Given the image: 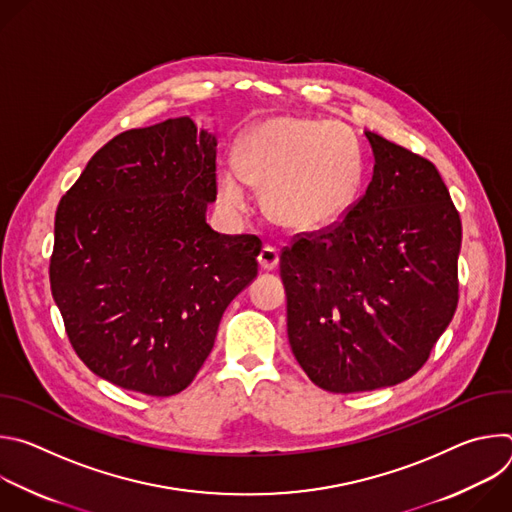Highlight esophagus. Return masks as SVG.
I'll use <instances>...</instances> for the list:
<instances>
[{
    "mask_svg": "<svg viewBox=\"0 0 512 512\" xmlns=\"http://www.w3.org/2000/svg\"><path fill=\"white\" fill-rule=\"evenodd\" d=\"M257 261H259L261 269L273 271V269L277 267V263H279V253H277V249H273V247H263L261 253H259V257H257Z\"/></svg>",
    "mask_w": 512,
    "mask_h": 512,
    "instance_id": "1",
    "label": "esophagus"
}]
</instances>
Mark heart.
Here are the masks:
<instances>
[{"label": "heart", "instance_id": "1", "mask_svg": "<svg viewBox=\"0 0 512 512\" xmlns=\"http://www.w3.org/2000/svg\"><path fill=\"white\" fill-rule=\"evenodd\" d=\"M362 180L354 135L340 123L308 117H273L251 127L239 148V166L216 174L218 200L231 214L249 208L247 184L265 190L275 223L324 229L352 206Z\"/></svg>", "mask_w": 512, "mask_h": 512}]
</instances>
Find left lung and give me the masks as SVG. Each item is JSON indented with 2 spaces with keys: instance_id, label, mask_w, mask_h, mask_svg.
Here are the masks:
<instances>
[{
  "instance_id": "1",
  "label": "left lung",
  "mask_w": 512,
  "mask_h": 512,
  "mask_svg": "<svg viewBox=\"0 0 512 512\" xmlns=\"http://www.w3.org/2000/svg\"><path fill=\"white\" fill-rule=\"evenodd\" d=\"M358 202L281 251L287 338L310 381L360 393L413 377L458 306L460 214L435 166L373 133Z\"/></svg>"
}]
</instances>
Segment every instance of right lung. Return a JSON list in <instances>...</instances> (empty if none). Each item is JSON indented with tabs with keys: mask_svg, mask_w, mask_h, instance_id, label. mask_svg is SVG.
<instances>
[{
	"mask_svg": "<svg viewBox=\"0 0 512 512\" xmlns=\"http://www.w3.org/2000/svg\"><path fill=\"white\" fill-rule=\"evenodd\" d=\"M214 200L216 137L190 117L119 133L62 196L50 289L97 377L152 397L194 381L261 251L206 225Z\"/></svg>",
	"mask_w": 512,
	"mask_h": 512,
	"instance_id": "obj_1",
	"label": "right lung"
}]
</instances>
